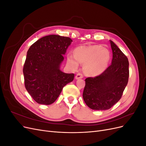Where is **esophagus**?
<instances>
[{
    "mask_svg": "<svg viewBox=\"0 0 146 146\" xmlns=\"http://www.w3.org/2000/svg\"><path fill=\"white\" fill-rule=\"evenodd\" d=\"M83 76L81 73H78V74H77L76 76V79H77H77L83 78Z\"/></svg>",
    "mask_w": 146,
    "mask_h": 146,
    "instance_id": "esophagus-1",
    "label": "esophagus"
}]
</instances>
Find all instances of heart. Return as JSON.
<instances>
[{
  "label": "heart",
  "mask_w": 146,
  "mask_h": 146,
  "mask_svg": "<svg viewBox=\"0 0 146 146\" xmlns=\"http://www.w3.org/2000/svg\"><path fill=\"white\" fill-rule=\"evenodd\" d=\"M110 59V52L99 45L80 46L74 50V55H68V63L77 69L79 63L85 64L83 70L89 76H98L105 71Z\"/></svg>",
  "instance_id": "heart-1"
}]
</instances>
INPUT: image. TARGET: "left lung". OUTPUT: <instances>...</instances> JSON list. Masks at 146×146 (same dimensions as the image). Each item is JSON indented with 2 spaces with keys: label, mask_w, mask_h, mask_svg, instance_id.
<instances>
[{
  "label": "left lung",
  "mask_w": 146,
  "mask_h": 146,
  "mask_svg": "<svg viewBox=\"0 0 146 146\" xmlns=\"http://www.w3.org/2000/svg\"><path fill=\"white\" fill-rule=\"evenodd\" d=\"M110 41L113 52L111 64L99 76L85 79L83 98L92 110L111 108L121 99L129 80L127 57L112 41Z\"/></svg>",
  "instance_id": "8db88e82"
}]
</instances>
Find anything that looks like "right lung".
<instances>
[{"label": "right lung", "instance_id": "obj_1", "mask_svg": "<svg viewBox=\"0 0 146 146\" xmlns=\"http://www.w3.org/2000/svg\"><path fill=\"white\" fill-rule=\"evenodd\" d=\"M72 40L50 35L31 46L23 68L25 86L39 104L50 105L58 98L63 87L73 81L74 74L60 70L63 55Z\"/></svg>", "mask_w": 146, "mask_h": 146}]
</instances>
